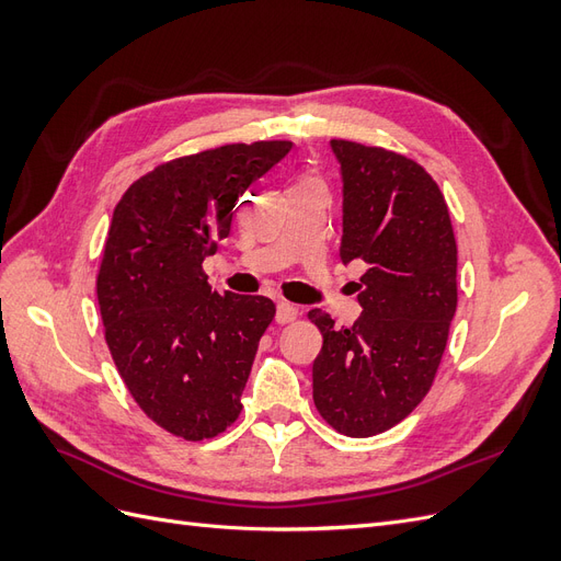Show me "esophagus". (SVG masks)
Returning <instances> with one entry per match:
<instances>
[{"label": "esophagus", "mask_w": 561, "mask_h": 561, "mask_svg": "<svg viewBox=\"0 0 561 561\" xmlns=\"http://www.w3.org/2000/svg\"><path fill=\"white\" fill-rule=\"evenodd\" d=\"M297 307L290 301H278L276 304V322H280V325H285V322H293L297 318Z\"/></svg>", "instance_id": "obj_1"}]
</instances>
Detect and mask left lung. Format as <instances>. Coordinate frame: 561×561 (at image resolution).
I'll use <instances>...</instances> for the list:
<instances>
[{
    "label": "left lung",
    "instance_id": "1",
    "mask_svg": "<svg viewBox=\"0 0 561 561\" xmlns=\"http://www.w3.org/2000/svg\"><path fill=\"white\" fill-rule=\"evenodd\" d=\"M344 182L342 262L360 260V318L322 334L313 402L334 431L371 437L426 398L456 313V239L443 192L423 168L383 147L332 140Z\"/></svg>",
    "mask_w": 561,
    "mask_h": 561
}]
</instances>
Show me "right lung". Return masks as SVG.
Masks as SVG:
<instances>
[{
    "instance_id": "1",
    "label": "right lung",
    "mask_w": 561,
    "mask_h": 561,
    "mask_svg": "<svg viewBox=\"0 0 561 561\" xmlns=\"http://www.w3.org/2000/svg\"><path fill=\"white\" fill-rule=\"evenodd\" d=\"M293 142L225 145L173 159L116 203L98 271L114 365L140 410L178 437L208 439L239 419L274 301L208 285L203 260L231 231L233 206Z\"/></svg>"
}]
</instances>
